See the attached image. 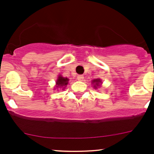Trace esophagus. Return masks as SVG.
<instances>
[{
	"mask_svg": "<svg viewBox=\"0 0 154 154\" xmlns=\"http://www.w3.org/2000/svg\"><path fill=\"white\" fill-rule=\"evenodd\" d=\"M83 79H84V77H83V75H78V76H77V80H78L79 81H83Z\"/></svg>",
	"mask_w": 154,
	"mask_h": 154,
	"instance_id": "34e87169",
	"label": "esophagus"
}]
</instances>
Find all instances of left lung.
<instances>
[{
	"label": "left lung",
	"mask_w": 154,
	"mask_h": 154,
	"mask_svg": "<svg viewBox=\"0 0 154 154\" xmlns=\"http://www.w3.org/2000/svg\"><path fill=\"white\" fill-rule=\"evenodd\" d=\"M91 82H92V84H94V88H97V87L100 86V84H101L102 83L100 79H94V80H93Z\"/></svg>",
	"instance_id": "1"
}]
</instances>
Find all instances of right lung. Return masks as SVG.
Listing matches in <instances>:
<instances>
[{
	"instance_id": "right-lung-1",
	"label": "right lung",
	"mask_w": 154,
	"mask_h": 154,
	"mask_svg": "<svg viewBox=\"0 0 154 154\" xmlns=\"http://www.w3.org/2000/svg\"><path fill=\"white\" fill-rule=\"evenodd\" d=\"M68 80H69L66 77H63V76L59 75L57 82H56V86H57V88L60 87V88H63V89H64L65 87H66L68 85Z\"/></svg>"
}]
</instances>
